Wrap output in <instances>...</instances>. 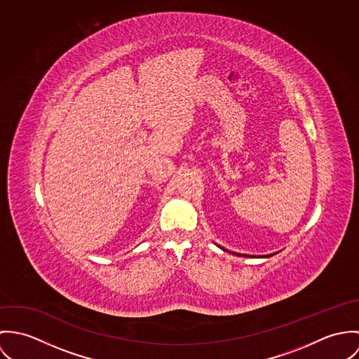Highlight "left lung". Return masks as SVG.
<instances>
[{
    "instance_id": "8db88e82",
    "label": "left lung",
    "mask_w": 359,
    "mask_h": 359,
    "mask_svg": "<svg viewBox=\"0 0 359 359\" xmlns=\"http://www.w3.org/2000/svg\"><path fill=\"white\" fill-rule=\"evenodd\" d=\"M217 246H219L220 249H223V250L229 252V253H233V255H236V256H245V257H259V259H260V257H262V259L264 257V259H266V257H271V256H274V255H277V253H278V252H276V253H270V255H264V256H253V255H243V253H237V252H231V250H229V249H224V248H222L220 245H217Z\"/></svg>"
}]
</instances>
